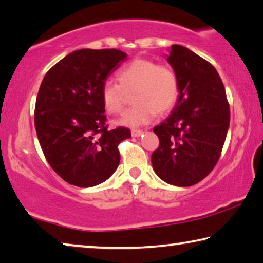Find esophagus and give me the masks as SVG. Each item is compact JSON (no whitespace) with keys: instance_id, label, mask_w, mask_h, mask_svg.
Returning a JSON list of instances; mask_svg holds the SVG:
<instances>
[{"instance_id":"esophagus-1","label":"esophagus","mask_w":263,"mask_h":263,"mask_svg":"<svg viewBox=\"0 0 263 263\" xmlns=\"http://www.w3.org/2000/svg\"><path fill=\"white\" fill-rule=\"evenodd\" d=\"M142 130H139V129H133L132 130V135L134 136V137H139V136H141L142 135Z\"/></svg>"}]
</instances>
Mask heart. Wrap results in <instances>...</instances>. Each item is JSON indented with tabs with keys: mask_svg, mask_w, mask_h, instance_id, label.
<instances>
[{
	"mask_svg": "<svg viewBox=\"0 0 263 263\" xmlns=\"http://www.w3.org/2000/svg\"><path fill=\"white\" fill-rule=\"evenodd\" d=\"M119 84L106 81L101 88V101L108 114H118L123 107L127 92H132L134 106L123 112L119 124L140 127L152 122L156 111L172 110L180 95V83L171 67L153 60L135 59L116 74Z\"/></svg>",
	"mask_w": 263,
	"mask_h": 263,
	"instance_id": "heart-1",
	"label": "heart"
}]
</instances>
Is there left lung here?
<instances>
[{
    "label": "left lung",
    "instance_id": "1",
    "mask_svg": "<svg viewBox=\"0 0 263 263\" xmlns=\"http://www.w3.org/2000/svg\"><path fill=\"white\" fill-rule=\"evenodd\" d=\"M167 61L180 95L172 114L154 128L160 140L152 164L161 180L177 187L199 183L215 167L229 128L230 110L219 72L188 48L173 44Z\"/></svg>",
    "mask_w": 263,
    "mask_h": 263
}]
</instances>
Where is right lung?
I'll return each mask as SVG.
<instances>
[{
    "instance_id": "add662e5",
    "label": "right lung",
    "mask_w": 263,
    "mask_h": 263,
    "mask_svg": "<svg viewBox=\"0 0 263 263\" xmlns=\"http://www.w3.org/2000/svg\"><path fill=\"white\" fill-rule=\"evenodd\" d=\"M127 60L118 49H80L47 72L35 106V129L48 163L72 185L94 187L120 163L128 128L108 130L101 88Z\"/></svg>"
}]
</instances>
